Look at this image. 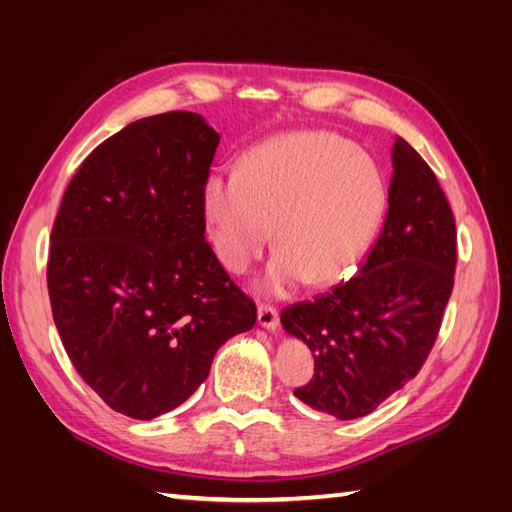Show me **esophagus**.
Here are the masks:
<instances>
[{"label": "esophagus", "instance_id": "obj_1", "mask_svg": "<svg viewBox=\"0 0 512 512\" xmlns=\"http://www.w3.org/2000/svg\"><path fill=\"white\" fill-rule=\"evenodd\" d=\"M257 321H259V325H262V328L275 330L279 325V312L273 306H268V303H259V306H257Z\"/></svg>", "mask_w": 512, "mask_h": 512}]
</instances>
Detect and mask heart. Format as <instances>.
Masks as SVG:
<instances>
[{
	"mask_svg": "<svg viewBox=\"0 0 512 512\" xmlns=\"http://www.w3.org/2000/svg\"><path fill=\"white\" fill-rule=\"evenodd\" d=\"M385 180L369 158L330 132L270 138L204 184L213 246L233 273H246L273 242L262 288L286 295L341 281L363 257L385 211Z\"/></svg>",
	"mask_w": 512,
	"mask_h": 512,
	"instance_id": "b5f03b06",
	"label": "heart"
}]
</instances>
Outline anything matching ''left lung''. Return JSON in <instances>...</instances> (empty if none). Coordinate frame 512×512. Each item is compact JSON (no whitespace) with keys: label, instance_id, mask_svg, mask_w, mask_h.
<instances>
[{"label":"left lung","instance_id":"obj_1","mask_svg":"<svg viewBox=\"0 0 512 512\" xmlns=\"http://www.w3.org/2000/svg\"><path fill=\"white\" fill-rule=\"evenodd\" d=\"M391 167L383 231L358 275L281 312L314 356V376L295 396L339 420L367 416L416 378L453 290L458 233L436 173L402 138Z\"/></svg>","mask_w":512,"mask_h":512}]
</instances>
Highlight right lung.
<instances>
[{
  "label": "right lung",
  "instance_id": "obj_1",
  "mask_svg": "<svg viewBox=\"0 0 512 512\" xmlns=\"http://www.w3.org/2000/svg\"><path fill=\"white\" fill-rule=\"evenodd\" d=\"M220 134L193 112L140 118L81 162L50 235L52 319L107 407L151 420L198 389L257 308L204 239Z\"/></svg>",
  "mask_w": 512,
  "mask_h": 512
}]
</instances>
